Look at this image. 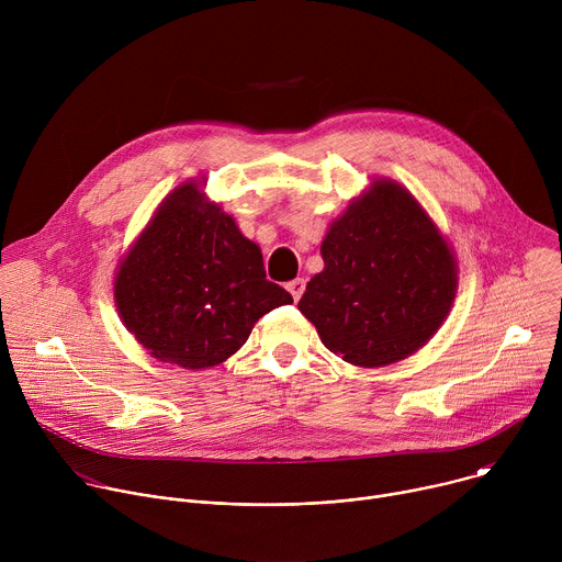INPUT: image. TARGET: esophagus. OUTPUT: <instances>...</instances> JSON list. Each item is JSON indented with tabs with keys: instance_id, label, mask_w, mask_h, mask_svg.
Instances as JSON below:
<instances>
[{
	"instance_id": "esophagus-1",
	"label": "esophagus",
	"mask_w": 562,
	"mask_h": 562,
	"mask_svg": "<svg viewBox=\"0 0 562 562\" xmlns=\"http://www.w3.org/2000/svg\"><path fill=\"white\" fill-rule=\"evenodd\" d=\"M286 289H289V293L293 295V300L297 302L300 297H302V293H304V289H306V282L302 280V278H295V280H291L289 284H286Z\"/></svg>"
}]
</instances>
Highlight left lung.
Segmentation results:
<instances>
[{
	"instance_id": "obj_1",
	"label": "left lung",
	"mask_w": 562,
	"mask_h": 562,
	"mask_svg": "<svg viewBox=\"0 0 562 562\" xmlns=\"http://www.w3.org/2000/svg\"><path fill=\"white\" fill-rule=\"evenodd\" d=\"M325 269L297 308L345 362L373 369L423 349L458 291L451 245L423 204L389 178H373L319 245Z\"/></svg>"
}]
</instances>
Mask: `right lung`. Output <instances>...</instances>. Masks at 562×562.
<instances>
[{
    "mask_svg": "<svg viewBox=\"0 0 562 562\" xmlns=\"http://www.w3.org/2000/svg\"><path fill=\"white\" fill-rule=\"evenodd\" d=\"M202 187L187 180L159 202L113 280L126 331L150 358L193 371L231 358L265 313L293 302Z\"/></svg>",
    "mask_w": 562,
    "mask_h": 562,
    "instance_id": "add662e5",
    "label": "right lung"
}]
</instances>
